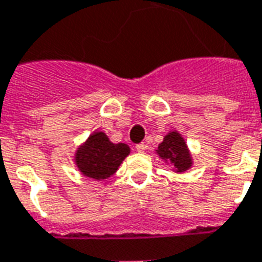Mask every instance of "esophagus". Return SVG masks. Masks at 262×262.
<instances>
[{"label": "esophagus", "instance_id": "1", "mask_svg": "<svg viewBox=\"0 0 262 262\" xmlns=\"http://www.w3.org/2000/svg\"><path fill=\"white\" fill-rule=\"evenodd\" d=\"M136 149H137V152L144 153L146 149H148V145L144 144V142H141V144H137V145H136Z\"/></svg>", "mask_w": 262, "mask_h": 262}]
</instances>
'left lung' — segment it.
<instances>
[{
    "label": "left lung",
    "mask_w": 262,
    "mask_h": 262,
    "mask_svg": "<svg viewBox=\"0 0 262 262\" xmlns=\"http://www.w3.org/2000/svg\"><path fill=\"white\" fill-rule=\"evenodd\" d=\"M157 155L165 163L173 165L175 172L182 173L192 167V157L187 148L184 138L178 130H171L164 137L163 142L157 146Z\"/></svg>",
    "instance_id": "8db88e82"
}]
</instances>
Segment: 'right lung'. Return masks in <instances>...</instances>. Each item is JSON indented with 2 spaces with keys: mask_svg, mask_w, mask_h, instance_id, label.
<instances>
[{
  "mask_svg": "<svg viewBox=\"0 0 262 262\" xmlns=\"http://www.w3.org/2000/svg\"><path fill=\"white\" fill-rule=\"evenodd\" d=\"M130 153L126 144H113L103 132H94L75 152V164L90 179L103 180L114 175Z\"/></svg>",
  "mask_w": 262,
  "mask_h": 262,
  "instance_id": "1",
  "label": "right lung"
}]
</instances>
